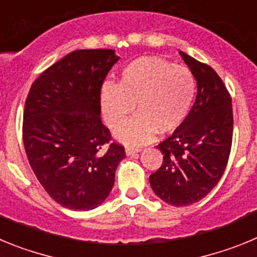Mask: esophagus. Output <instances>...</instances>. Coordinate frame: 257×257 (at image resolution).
<instances>
[{"mask_svg": "<svg viewBox=\"0 0 257 257\" xmlns=\"http://www.w3.org/2000/svg\"><path fill=\"white\" fill-rule=\"evenodd\" d=\"M140 151H142L140 148H133V147H127V148L124 149V153H126V156H134V154L139 153Z\"/></svg>", "mask_w": 257, "mask_h": 257, "instance_id": "1", "label": "esophagus"}]
</instances>
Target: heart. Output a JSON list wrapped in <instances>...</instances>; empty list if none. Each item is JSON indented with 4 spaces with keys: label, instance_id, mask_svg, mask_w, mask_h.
I'll return each mask as SVG.
<instances>
[{
    "label": "heart",
    "instance_id": "heart-1",
    "mask_svg": "<svg viewBox=\"0 0 257 257\" xmlns=\"http://www.w3.org/2000/svg\"><path fill=\"white\" fill-rule=\"evenodd\" d=\"M196 78L188 68L161 58L145 56L122 69L119 82L101 86V113L110 128L127 145L151 142L156 133L170 134L185 121L196 96Z\"/></svg>",
    "mask_w": 257,
    "mask_h": 257
}]
</instances>
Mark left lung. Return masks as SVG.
<instances>
[{
    "label": "left lung",
    "instance_id": "8db88e82",
    "mask_svg": "<svg viewBox=\"0 0 257 257\" xmlns=\"http://www.w3.org/2000/svg\"><path fill=\"white\" fill-rule=\"evenodd\" d=\"M181 58L197 81L196 101L185 121L157 145L163 154L149 183L163 202L189 206L205 198L225 171L233 139V109L228 90L210 65L185 52Z\"/></svg>",
    "mask_w": 257,
    "mask_h": 257
}]
</instances>
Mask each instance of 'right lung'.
Wrapping results in <instances>:
<instances>
[{"instance_id":"1","label":"right lung","mask_w":257,"mask_h":257,"mask_svg":"<svg viewBox=\"0 0 257 257\" xmlns=\"http://www.w3.org/2000/svg\"><path fill=\"white\" fill-rule=\"evenodd\" d=\"M118 59L114 50H76L36 79L26 100L29 165L47 194L69 210L100 206L126 157L100 118L101 85Z\"/></svg>"}]
</instances>
